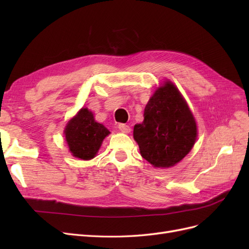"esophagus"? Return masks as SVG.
I'll list each match as a JSON object with an SVG mask.
<instances>
[{
  "mask_svg": "<svg viewBox=\"0 0 249 249\" xmlns=\"http://www.w3.org/2000/svg\"><path fill=\"white\" fill-rule=\"evenodd\" d=\"M118 129H119L120 132L125 133V134L131 132V127L127 125V124H118Z\"/></svg>",
  "mask_w": 249,
  "mask_h": 249,
  "instance_id": "obj_1",
  "label": "esophagus"
}]
</instances>
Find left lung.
Returning a JSON list of instances; mask_svg holds the SVG:
<instances>
[{"instance_id": "1", "label": "left lung", "mask_w": 249, "mask_h": 249, "mask_svg": "<svg viewBox=\"0 0 249 249\" xmlns=\"http://www.w3.org/2000/svg\"><path fill=\"white\" fill-rule=\"evenodd\" d=\"M144 120L135 124L133 136L140 154L158 168H168L189 154L197 125L183 95L170 81L158 87L144 109Z\"/></svg>"}]
</instances>
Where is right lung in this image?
I'll return each instance as SVG.
<instances>
[{
	"instance_id": "add662e5",
	"label": "right lung",
	"mask_w": 249,
	"mask_h": 249,
	"mask_svg": "<svg viewBox=\"0 0 249 249\" xmlns=\"http://www.w3.org/2000/svg\"><path fill=\"white\" fill-rule=\"evenodd\" d=\"M109 134L107 127L96 123L93 113L87 108H82L67 123L64 130L70 152L81 160L93 159Z\"/></svg>"
}]
</instances>
